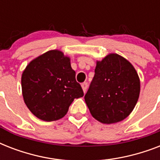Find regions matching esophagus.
<instances>
[{
    "label": "esophagus",
    "instance_id": "obj_1",
    "mask_svg": "<svg viewBox=\"0 0 160 160\" xmlns=\"http://www.w3.org/2000/svg\"><path fill=\"white\" fill-rule=\"evenodd\" d=\"M81 87H82V90L84 91V93L86 92V90H87V88H88V84L86 82L83 83L82 85H81Z\"/></svg>",
    "mask_w": 160,
    "mask_h": 160
}]
</instances>
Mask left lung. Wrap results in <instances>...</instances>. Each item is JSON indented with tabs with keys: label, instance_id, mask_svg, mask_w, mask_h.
Returning a JSON list of instances; mask_svg holds the SVG:
<instances>
[{
	"label": "left lung",
	"instance_id": "left-lung-1",
	"mask_svg": "<svg viewBox=\"0 0 160 160\" xmlns=\"http://www.w3.org/2000/svg\"><path fill=\"white\" fill-rule=\"evenodd\" d=\"M139 92L140 80L133 65L121 55L111 53L97 60L85 100L95 119L114 124L133 111Z\"/></svg>",
	"mask_w": 160,
	"mask_h": 160
}]
</instances>
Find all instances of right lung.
<instances>
[{"mask_svg":"<svg viewBox=\"0 0 160 160\" xmlns=\"http://www.w3.org/2000/svg\"><path fill=\"white\" fill-rule=\"evenodd\" d=\"M21 89L30 111L48 122L63 118L73 100L84 95L70 57L59 50L47 51L29 63L21 75Z\"/></svg>","mask_w":160,"mask_h":160,"instance_id":"add662e5","label":"right lung"}]
</instances>
